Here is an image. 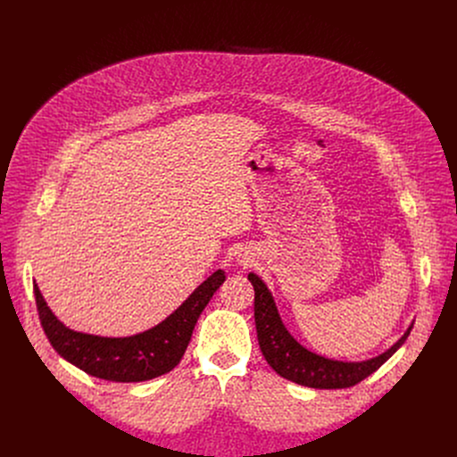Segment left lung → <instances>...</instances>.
Returning <instances> with one entry per match:
<instances>
[{
	"label": "left lung",
	"instance_id": "1",
	"mask_svg": "<svg viewBox=\"0 0 457 457\" xmlns=\"http://www.w3.org/2000/svg\"><path fill=\"white\" fill-rule=\"evenodd\" d=\"M247 278L254 289V323L260 351H262L266 361L275 369L277 374L303 386L347 388L360 383L374 370H378L405 344L414 325L411 323L403 337L393 347H388L385 353L374 358L361 361L328 358L305 349L287 331L277 309L275 298L262 278L256 273H249Z\"/></svg>",
	"mask_w": 457,
	"mask_h": 457
}]
</instances>
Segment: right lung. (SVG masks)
Returning a JSON list of instances; mask_svg holds the SVG:
<instances>
[{
	"mask_svg": "<svg viewBox=\"0 0 457 457\" xmlns=\"http://www.w3.org/2000/svg\"><path fill=\"white\" fill-rule=\"evenodd\" d=\"M224 280L226 273L217 270L155 328L120 338L97 337L67 328L46 305L36 282L34 296L43 331L61 358L90 376L132 383L162 376L180 361L195 323Z\"/></svg>",
	"mask_w": 457,
	"mask_h": 457,
	"instance_id": "obj_1",
	"label": "right lung"
}]
</instances>
